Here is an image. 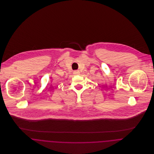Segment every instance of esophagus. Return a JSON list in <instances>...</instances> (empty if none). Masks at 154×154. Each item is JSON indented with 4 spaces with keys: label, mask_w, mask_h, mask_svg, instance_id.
I'll return each instance as SVG.
<instances>
[{
    "label": "esophagus",
    "mask_w": 154,
    "mask_h": 154,
    "mask_svg": "<svg viewBox=\"0 0 154 154\" xmlns=\"http://www.w3.org/2000/svg\"><path fill=\"white\" fill-rule=\"evenodd\" d=\"M79 73H80V72H79V71H78V70H74V71H73V74H74V75H79Z\"/></svg>",
    "instance_id": "esophagus-1"
}]
</instances>
